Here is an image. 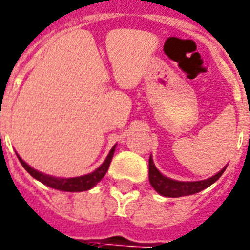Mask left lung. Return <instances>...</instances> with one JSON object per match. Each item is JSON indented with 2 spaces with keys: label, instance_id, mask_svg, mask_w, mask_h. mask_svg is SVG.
Masks as SVG:
<instances>
[{
  "label": "left lung",
  "instance_id": "1",
  "mask_svg": "<svg viewBox=\"0 0 250 250\" xmlns=\"http://www.w3.org/2000/svg\"><path fill=\"white\" fill-rule=\"evenodd\" d=\"M226 167L224 169H221L217 174H214L213 177L204 180V181H194V182H182V181H174L171 178L166 177L160 173L157 169V167L154 166L153 159L150 157L149 159V181L151 184L155 191L159 192L160 195L168 196V198H180V196H188L200 192L202 190L207 188L212 184L218 180L225 172Z\"/></svg>",
  "mask_w": 250,
  "mask_h": 250
}]
</instances>
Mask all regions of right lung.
Instances as JSON below:
<instances>
[{"instance_id": "add662e5", "label": "right lung", "mask_w": 250, "mask_h": 250, "mask_svg": "<svg viewBox=\"0 0 250 250\" xmlns=\"http://www.w3.org/2000/svg\"><path fill=\"white\" fill-rule=\"evenodd\" d=\"M115 146L110 150V153L107 155V158L105 159V162L101 164L100 167L97 168L96 171H93L92 173H88L86 176H81V177H74V178H56L51 177V176H47V174L41 173V172L36 171L32 167H29L28 164L24 162L21 158L18 155L20 163L25 168L28 173L34 177L36 180H38L40 182L44 184L46 186H50L52 188H56V190H62V191H86V190H90L91 188H93L97 182L100 181L101 178L104 177L107 172V168L110 166V162L113 159V155H114Z\"/></svg>"}]
</instances>
